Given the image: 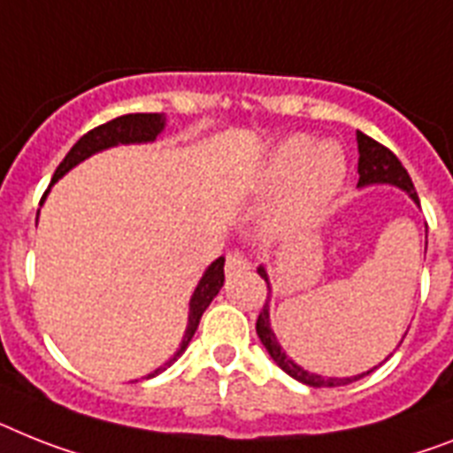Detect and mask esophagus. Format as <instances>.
I'll return each mask as SVG.
<instances>
[{
    "label": "esophagus",
    "mask_w": 453,
    "mask_h": 453,
    "mask_svg": "<svg viewBox=\"0 0 453 453\" xmlns=\"http://www.w3.org/2000/svg\"><path fill=\"white\" fill-rule=\"evenodd\" d=\"M248 268H250L248 257H242L241 252H229V254H226V273L248 271Z\"/></svg>",
    "instance_id": "obj_1"
}]
</instances>
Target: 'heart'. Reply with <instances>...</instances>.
I'll return each mask as SVG.
<instances>
[{
	"label": "heart",
	"mask_w": 453,
	"mask_h": 453,
	"mask_svg": "<svg viewBox=\"0 0 453 453\" xmlns=\"http://www.w3.org/2000/svg\"><path fill=\"white\" fill-rule=\"evenodd\" d=\"M347 159L340 145L324 141L312 145L308 136H291L280 143L261 171V189L287 183L271 212V229L294 234L308 229L331 208L345 185Z\"/></svg>",
	"instance_id": "b5f03b06"
}]
</instances>
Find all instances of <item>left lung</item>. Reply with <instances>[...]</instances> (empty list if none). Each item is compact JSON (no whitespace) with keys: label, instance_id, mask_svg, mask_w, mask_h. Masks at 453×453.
Masks as SVG:
<instances>
[{"label":"left lung","instance_id":"8db88e82","mask_svg":"<svg viewBox=\"0 0 453 453\" xmlns=\"http://www.w3.org/2000/svg\"><path fill=\"white\" fill-rule=\"evenodd\" d=\"M357 143H358V185L357 187L394 185L398 187V189H403L405 194H410V199H412L414 203H419V196H417V192H414L412 178H410V173H407L405 166L398 162V157H395L394 152L361 132H357ZM257 273H259L261 278L266 280V287H268V298L266 303H264V308H261L259 319H257V335H259L261 345L266 347V352L271 354L273 361L285 370L287 375L315 388L345 387V384L357 382V380H361V377L370 375V372L377 368L375 365V368H370L368 372H361V375H354V377H321V375H315V372H308V370L301 368L298 364H294V361L287 357L285 349L280 347L278 338H275V334H273V328H271V305H268V303H271V282H268L266 268L259 266L257 268ZM403 338H405V335H403ZM388 357H391V354H388ZM384 361H387V358H384Z\"/></svg>","mask_w":453,"mask_h":453}]
</instances>
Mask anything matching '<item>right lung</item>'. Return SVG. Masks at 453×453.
Instances as JSON below:
<instances>
[{
    "mask_svg": "<svg viewBox=\"0 0 453 453\" xmlns=\"http://www.w3.org/2000/svg\"><path fill=\"white\" fill-rule=\"evenodd\" d=\"M164 125H166V118H164L162 113H129V115H122V118L111 119V122H106V125L95 127L92 132H88L85 136L78 138V143L66 152V157L58 166L55 175H52L50 185H55L62 175L69 173L71 168L78 166L81 162H85L88 157L96 155V152L115 148V145L152 143V141L164 132ZM48 192H50V187L46 189V194ZM46 194H43V199H46ZM43 199H41V203H43ZM36 219H39V212H36ZM222 285H224V257H219V259H215L211 266L205 268L203 278L199 280V285H196L192 298H189V317H187V328H185V335H182L180 347H178V352L168 358L166 364L159 365L157 370H152L150 375L145 377V380L159 375V372L166 370L173 361H178V357L185 352L187 345H189V340H192L194 334H196L201 315H203L205 308L211 305L212 298L218 296Z\"/></svg>",
    "mask_w": 453,
    "mask_h": 453,
    "instance_id": "add662e5",
    "label": "right lung"
}]
</instances>
